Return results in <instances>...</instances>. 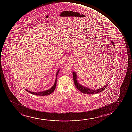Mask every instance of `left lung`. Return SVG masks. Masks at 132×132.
<instances>
[{
    "mask_svg": "<svg viewBox=\"0 0 132 132\" xmlns=\"http://www.w3.org/2000/svg\"><path fill=\"white\" fill-rule=\"evenodd\" d=\"M111 43L112 44L113 46H114V43L112 41H111ZM73 80L74 81L75 85L76 87L80 91L81 93H85V94H94L96 93H98L102 92L104 90V89L106 88L108 84L106 85V86L103 88H101L100 89H89L88 87H86V86H82L79 83V82L77 81V76L75 71H73Z\"/></svg>",
    "mask_w": 132,
    "mask_h": 132,
    "instance_id": "obj_1",
    "label": "left lung"
}]
</instances>
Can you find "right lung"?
Segmentation results:
<instances>
[{
	"label": "right lung",
	"instance_id": "right-lung-1",
	"mask_svg": "<svg viewBox=\"0 0 132 132\" xmlns=\"http://www.w3.org/2000/svg\"><path fill=\"white\" fill-rule=\"evenodd\" d=\"M60 71V69H58L56 73V79L55 80V82L54 83L53 86H52V87L50 88V89L46 90L44 91H42V92H33L30 91L28 90L27 89H25V90L27 91V92H29V93H31L32 94L35 95H38V96H48V95H50L51 93H52L54 91L55 89V88L56 87V78H57V76L58 75V74L59 73V71Z\"/></svg>",
	"mask_w": 132,
	"mask_h": 132
}]
</instances>
